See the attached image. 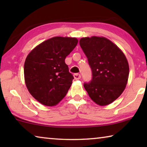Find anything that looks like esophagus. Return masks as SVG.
Returning a JSON list of instances; mask_svg holds the SVG:
<instances>
[{"mask_svg": "<svg viewBox=\"0 0 147 147\" xmlns=\"http://www.w3.org/2000/svg\"><path fill=\"white\" fill-rule=\"evenodd\" d=\"M74 78L75 80H79L80 78H81V75L78 73H76L74 74Z\"/></svg>", "mask_w": 147, "mask_h": 147, "instance_id": "34e87169", "label": "esophagus"}]
</instances>
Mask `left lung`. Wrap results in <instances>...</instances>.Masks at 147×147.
Returning <instances> with one entry per match:
<instances>
[{"mask_svg": "<svg viewBox=\"0 0 147 147\" xmlns=\"http://www.w3.org/2000/svg\"><path fill=\"white\" fill-rule=\"evenodd\" d=\"M79 42L92 71L91 80L84 83V88L96 104H111L121 95L127 84V59L116 45L106 38L87 37Z\"/></svg>", "mask_w": 147, "mask_h": 147, "instance_id": "left-lung-1", "label": "left lung"}]
</instances>
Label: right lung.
Wrapping results in <instances>:
<instances>
[{
    "mask_svg": "<svg viewBox=\"0 0 147 147\" xmlns=\"http://www.w3.org/2000/svg\"><path fill=\"white\" fill-rule=\"evenodd\" d=\"M77 43L75 38L54 37L39 44L27 56L24 65L26 88L41 104L55 106L67 93L74 77L65 59Z\"/></svg>",
    "mask_w": 147,
    "mask_h": 147,
    "instance_id": "right-lung-1",
    "label": "right lung"
}]
</instances>
